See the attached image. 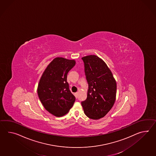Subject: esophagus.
Returning <instances> with one entry per match:
<instances>
[{
    "label": "esophagus",
    "instance_id": "obj_1",
    "mask_svg": "<svg viewBox=\"0 0 156 156\" xmlns=\"http://www.w3.org/2000/svg\"><path fill=\"white\" fill-rule=\"evenodd\" d=\"M78 92H76V93L74 94V96H75V97H76V98H78Z\"/></svg>",
    "mask_w": 156,
    "mask_h": 156
}]
</instances>
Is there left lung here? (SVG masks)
Masks as SVG:
<instances>
[{"instance_id": "8db88e82", "label": "left lung", "mask_w": 156, "mask_h": 156, "mask_svg": "<svg viewBox=\"0 0 156 156\" xmlns=\"http://www.w3.org/2000/svg\"><path fill=\"white\" fill-rule=\"evenodd\" d=\"M84 72L88 84L87 97L81 104L88 118H103L113 106L117 83L110 69L96 55L82 57Z\"/></svg>"}]
</instances>
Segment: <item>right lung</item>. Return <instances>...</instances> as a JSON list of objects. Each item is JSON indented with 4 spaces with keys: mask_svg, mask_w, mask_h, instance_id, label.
I'll use <instances>...</instances> for the list:
<instances>
[{
    "mask_svg": "<svg viewBox=\"0 0 156 156\" xmlns=\"http://www.w3.org/2000/svg\"><path fill=\"white\" fill-rule=\"evenodd\" d=\"M74 60L56 57L47 66L38 83V96L44 108L56 117L68 113L76 101L67 82L69 72L75 66Z\"/></svg>",
    "mask_w": 156,
    "mask_h": 156,
    "instance_id": "obj_1",
    "label": "right lung"
}]
</instances>
